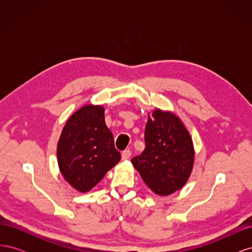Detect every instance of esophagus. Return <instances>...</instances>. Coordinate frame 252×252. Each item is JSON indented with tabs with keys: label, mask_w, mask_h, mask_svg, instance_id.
Here are the masks:
<instances>
[{
	"label": "esophagus",
	"mask_w": 252,
	"mask_h": 252,
	"mask_svg": "<svg viewBox=\"0 0 252 252\" xmlns=\"http://www.w3.org/2000/svg\"><path fill=\"white\" fill-rule=\"evenodd\" d=\"M130 157H131V151L129 149L124 150L123 152H122V158L123 159H128Z\"/></svg>",
	"instance_id": "obj_1"
}]
</instances>
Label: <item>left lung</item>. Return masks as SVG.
Listing matches in <instances>:
<instances>
[{
  "label": "left lung",
  "mask_w": 252,
  "mask_h": 252,
  "mask_svg": "<svg viewBox=\"0 0 252 252\" xmlns=\"http://www.w3.org/2000/svg\"><path fill=\"white\" fill-rule=\"evenodd\" d=\"M145 145L131 163L152 191L168 195L184 186L193 167L194 149L181 120L156 109L145 127Z\"/></svg>",
  "instance_id": "8db88e82"
}]
</instances>
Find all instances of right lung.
<instances>
[{
    "label": "right lung",
    "mask_w": 252,
    "mask_h": 252,
    "mask_svg": "<svg viewBox=\"0 0 252 252\" xmlns=\"http://www.w3.org/2000/svg\"><path fill=\"white\" fill-rule=\"evenodd\" d=\"M61 173L81 192H87L117 165L121 154L105 124L102 106L86 105L67 121L58 143Z\"/></svg>",
    "instance_id": "add662e5"
}]
</instances>
